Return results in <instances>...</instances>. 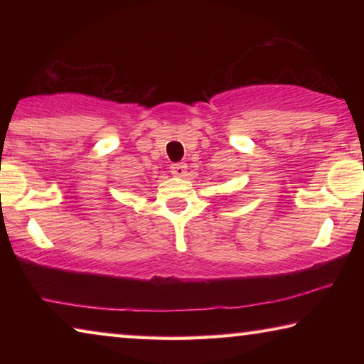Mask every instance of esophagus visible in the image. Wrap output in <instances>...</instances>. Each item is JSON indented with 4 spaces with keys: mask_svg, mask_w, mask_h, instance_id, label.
Returning a JSON list of instances; mask_svg holds the SVG:
<instances>
[{
    "mask_svg": "<svg viewBox=\"0 0 364 364\" xmlns=\"http://www.w3.org/2000/svg\"><path fill=\"white\" fill-rule=\"evenodd\" d=\"M170 171H171V175H173V176L183 178V176H186V173H188V165L186 164H171Z\"/></svg>",
    "mask_w": 364,
    "mask_h": 364,
    "instance_id": "obj_1",
    "label": "esophagus"
}]
</instances>
